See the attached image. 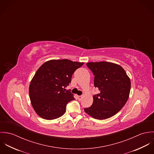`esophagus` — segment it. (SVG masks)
Segmentation results:
<instances>
[{"label":"esophagus","instance_id":"esophagus-1","mask_svg":"<svg viewBox=\"0 0 154 154\" xmlns=\"http://www.w3.org/2000/svg\"><path fill=\"white\" fill-rule=\"evenodd\" d=\"M82 96H81V95L78 96V99L79 101H81L82 100Z\"/></svg>","mask_w":154,"mask_h":154}]
</instances>
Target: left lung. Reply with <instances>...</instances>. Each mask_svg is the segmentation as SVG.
I'll return each mask as SVG.
<instances>
[{
	"mask_svg": "<svg viewBox=\"0 0 154 154\" xmlns=\"http://www.w3.org/2000/svg\"><path fill=\"white\" fill-rule=\"evenodd\" d=\"M92 72L94 85L100 93L93 96L92 105L85 112L98 120L109 119L117 114L126 103L130 94L131 79L119 65L108 62H88Z\"/></svg>",
	"mask_w": 154,
	"mask_h": 154,
	"instance_id": "obj_1",
	"label": "left lung"
}]
</instances>
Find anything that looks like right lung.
Returning a JSON list of instances; mask_svg holds the SVG:
<instances>
[{
	"instance_id": "obj_1",
	"label": "right lung",
	"mask_w": 154,
	"mask_h": 154,
	"mask_svg": "<svg viewBox=\"0 0 154 154\" xmlns=\"http://www.w3.org/2000/svg\"><path fill=\"white\" fill-rule=\"evenodd\" d=\"M84 63L53 59L38 68L31 81L29 94L31 105L40 117L53 120L65 113L66 104L75 98L65 88L71 82L74 72Z\"/></svg>"
}]
</instances>
